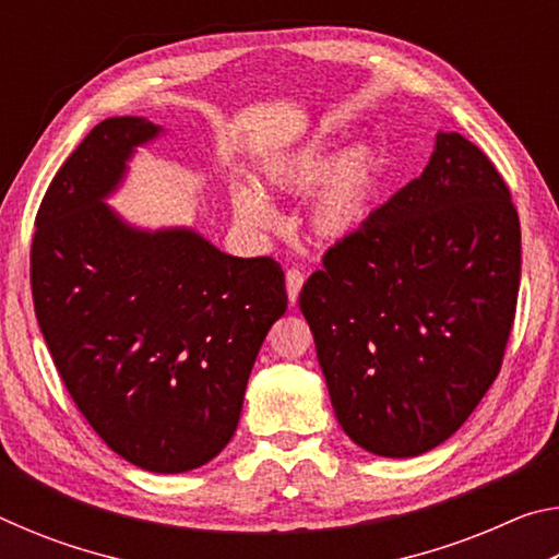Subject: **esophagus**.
I'll list each match as a JSON object with an SVG mask.
<instances>
[{
	"instance_id": "1",
	"label": "esophagus",
	"mask_w": 559,
	"mask_h": 559,
	"mask_svg": "<svg viewBox=\"0 0 559 559\" xmlns=\"http://www.w3.org/2000/svg\"><path fill=\"white\" fill-rule=\"evenodd\" d=\"M302 281H306V276L298 269H288L286 271V290H288V300L296 302L298 300V293L302 288Z\"/></svg>"
}]
</instances>
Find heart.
<instances>
[{
  "label": "heart",
  "mask_w": 559,
  "mask_h": 559,
  "mask_svg": "<svg viewBox=\"0 0 559 559\" xmlns=\"http://www.w3.org/2000/svg\"><path fill=\"white\" fill-rule=\"evenodd\" d=\"M330 153L333 140L316 135L288 153L266 159L261 179L278 194L300 192L310 185L306 200L308 229L323 241H340L370 214L382 159L372 145H353L328 163ZM231 210L249 229H273L278 222L266 197L251 187L231 189Z\"/></svg>",
  "instance_id": "obj_1"
}]
</instances>
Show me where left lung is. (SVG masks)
Here are the masks:
<instances>
[{"label":"left lung","instance_id":"obj_1","mask_svg":"<svg viewBox=\"0 0 559 559\" xmlns=\"http://www.w3.org/2000/svg\"><path fill=\"white\" fill-rule=\"evenodd\" d=\"M520 288V222L493 163L439 132L421 177L330 246L300 290L330 402L357 447L437 449L500 372Z\"/></svg>","mask_w":559,"mask_h":559}]
</instances>
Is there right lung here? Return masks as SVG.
I'll use <instances>...</instances> for the list:
<instances>
[{
  "label": "right lung",
  "instance_id": "right-lung-1",
  "mask_svg": "<svg viewBox=\"0 0 559 559\" xmlns=\"http://www.w3.org/2000/svg\"><path fill=\"white\" fill-rule=\"evenodd\" d=\"M163 128L108 118L44 194L32 296L56 370L108 447L153 473L204 466L231 441L246 382L286 313L281 263L236 259L192 229L110 210L135 147Z\"/></svg>",
  "mask_w": 559,
  "mask_h": 559
}]
</instances>
